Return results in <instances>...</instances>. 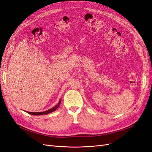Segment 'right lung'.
I'll return each instance as SVG.
<instances>
[{
    "label": "right lung",
    "instance_id": "obj_1",
    "mask_svg": "<svg viewBox=\"0 0 152 152\" xmlns=\"http://www.w3.org/2000/svg\"><path fill=\"white\" fill-rule=\"evenodd\" d=\"M61 99H60V100L59 101V102H58V103L57 104V105H56V106H54V107H53V108H50V109H49V110H47V111H42V112H30V111H26V112H27V113L32 115H47V114L51 113V112H53V111H54L57 110V109L59 107V105H60V104H61Z\"/></svg>",
    "mask_w": 152,
    "mask_h": 152
}]
</instances>
